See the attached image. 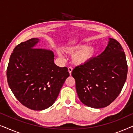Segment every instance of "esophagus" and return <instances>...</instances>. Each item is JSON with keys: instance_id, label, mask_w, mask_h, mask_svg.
Returning a JSON list of instances; mask_svg holds the SVG:
<instances>
[{"instance_id": "1", "label": "esophagus", "mask_w": 133, "mask_h": 133, "mask_svg": "<svg viewBox=\"0 0 133 133\" xmlns=\"http://www.w3.org/2000/svg\"><path fill=\"white\" fill-rule=\"evenodd\" d=\"M72 71V67L69 66V67H68V71H69V73H70V75H71V74Z\"/></svg>"}]
</instances>
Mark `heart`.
Listing matches in <instances>:
<instances>
[{
  "mask_svg": "<svg viewBox=\"0 0 133 133\" xmlns=\"http://www.w3.org/2000/svg\"><path fill=\"white\" fill-rule=\"evenodd\" d=\"M68 53L72 56V62L76 65H83L89 62L94 57L97 51L96 48L93 45L86 46V45L79 44L70 47L66 50ZM59 55L61 54L59 52Z\"/></svg>",
  "mask_w": 133,
  "mask_h": 133,
  "instance_id": "1",
  "label": "heart"
}]
</instances>
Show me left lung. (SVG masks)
<instances>
[{
    "label": "left lung",
    "mask_w": 133,
    "mask_h": 133,
    "mask_svg": "<svg viewBox=\"0 0 133 133\" xmlns=\"http://www.w3.org/2000/svg\"><path fill=\"white\" fill-rule=\"evenodd\" d=\"M125 52L116 40L109 38L105 50L86 64L76 66L71 75L80 101L94 108L106 107L121 92L127 77Z\"/></svg>",
    "instance_id": "8db88e82"
}]
</instances>
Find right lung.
Here are the masks:
<instances>
[{
  "instance_id": "add662e5",
  "label": "right lung",
  "mask_w": 133,
  "mask_h": 133,
  "mask_svg": "<svg viewBox=\"0 0 133 133\" xmlns=\"http://www.w3.org/2000/svg\"><path fill=\"white\" fill-rule=\"evenodd\" d=\"M39 41L32 38L17 45L6 71L8 85L15 97L25 107L36 111L53 104L70 76L66 67L54 63L52 51L34 48Z\"/></svg>"
}]
</instances>
